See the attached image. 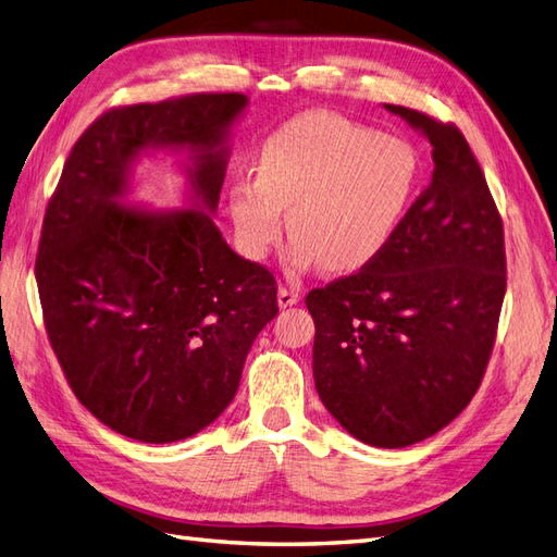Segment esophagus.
Wrapping results in <instances>:
<instances>
[{"label":"esophagus","mask_w":557,"mask_h":557,"mask_svg":"<svg viewBox=\"0 0 557 557\" xmlns=\"http://www.w3.org/2000/svg\"><path fill=\"white\" fill-rule=\"evenodd\" d=\"M297 301H299L297 290L288 288V285H281V288H278V307H281V309L293 307V305H297Z\"/></svg>","instance_id":"esophagus-1"}]
</instances>
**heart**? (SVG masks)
Here are the masks:
<instances>
[{"label": "heart", "mask_w": 557, "mask_h": 557, "mask_svg": "<svg viewBox=\"0 0 557 557\" xmlns=\"http://www.w3.org/2000/svg\"><path fill=\"white\" fill-rule=\"evenodd\" d=\"M420 176L423 160L409 139L309 111L262 144L258 178L232 185L230 211L250 258L262 260L278 246L290 207L295 269L323 262L330 272H358L395 242Z\"/></svg>", "instance_id": "b5f03b06"}]
</instances>
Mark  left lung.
I'll use <instances>...</instances> for the list:
<instances>
[{"label": "left lung", "instance_id": "1", "mask_svg": "<svg viewBox=\"0 0 557 557\" xmlns=\"http://www.w3.org/2000/svg\"><path fill=\"white\" fill-rule=\"evenodd\" d=\"M425 134L434 172L395 242L358 272L313 288V379L356 440H428L476 395L495 346L507 252L481 164L453 123L385 104Z\"/></svg>", "mask_w": 557, "mask_h": 557}]
</instances>
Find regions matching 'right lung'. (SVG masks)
I'll list each match as a JSON object with an SVG mask.
<instances>
[{"instance_id":"1","label":"right lung","mask_w":557,"mask_h":557,"mask_svg":"<svg viewBox=\"0 0 557 557\" xmlns=\"http://www.w3.org/2000/svg\"><path fill=\"white\" fill-rule=\"evenodd\" d=\"M248 97L195 92L115 107L74 144L46 207L35 274L48 342L76 399L117 434L170 444L205 430L237 393L276 278L211 221L225 132ZM150 145H188L206 212H129L114 197Z\"/></svg>"}]
</instances>
